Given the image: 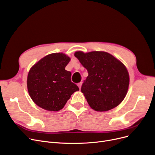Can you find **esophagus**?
<instances>
[{
  "label": "esophagus",
  "instance_id": "34e87169",
  "mask_svg": "<svg viewBox=\"0 0 155 155\" xmlns=\"http://www.w3.org/2000/svg\"><path fill=\"white\" fill-rule=\"evenodd\" d=\"M78 86H79V89L81 90V85H82V83L81 82V83H78Z\"/></svg>",
  "mask_w": 155,
  "mask_h": 155
}]
</instances>
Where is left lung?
Instances as JSON below:
<instances>
[{
	"label": "left lung",
	"instance_id": "left-lung-1",
	"mask_svg": "<svg viewBox=\"0 0 155 155\" xmlns=\"http://www.w3.org/2000/svg\"><path fill=\"white\" fill-rule=\"evenodd\" d=\"M74 56L88 72L81 90L90 107L105 112L119 105L126 97L129 84L124 64L105 51H78Z\"/></svg>",
	"mask_w": 155,
	"mask_h": 155
}]
</instances>
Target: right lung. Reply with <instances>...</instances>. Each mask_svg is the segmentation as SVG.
Wrapping results in <instances>:
<instances>
[{
  "instance_id": "right-lung-1",
  "label": "right lung",
  "mask_w": 155,
  "mask_h": 155,
  "mask_svg": "<svg viewBox=\"0 0 155 155\" xmlns=\"http://www.w3.org/2000/svg\"><path fill=\"white\" fill-rule=\"evenodd\" d=\"M70 60L63 53H54L42 58L30 69L27 87L36 105L48 111H59L71 96L79 90L71 81V72L65 69Z\"/></svg>"
}]
</instances>
